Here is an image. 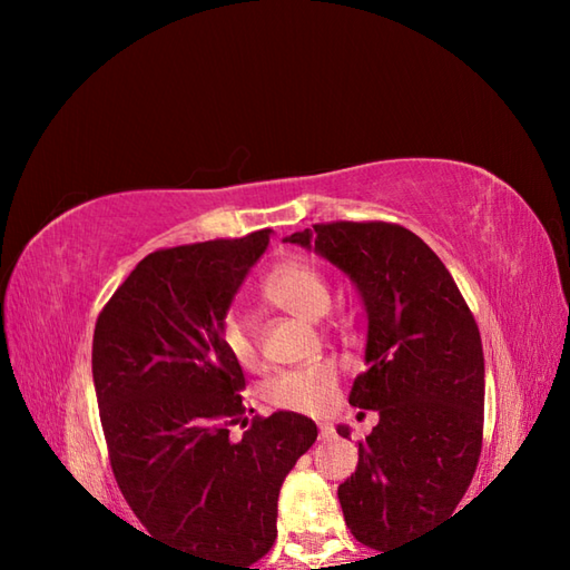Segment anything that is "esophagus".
Here are the masks:
<instances>
[{
    "instance_id": "obj_1",
    "label": "esophagus",
    "mask_w": 570,
    "mask_h": 570,
    "mask_svg": "<svg viewBox=\"0 0 570 570\" xmlns=\"http://www.w3.org/2000/svg\"><path fill=\"white\" fill-rule=\"evenodd\" d=\"M320 435L322 438H332L334 435V428L330 422H320Z\"/></svg>"
}]
</instances>
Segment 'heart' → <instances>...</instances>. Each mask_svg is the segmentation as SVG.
I'll list each match as a JSON object with an SVG mask.
<instances>
[{"instance_id":"obj_1","label":"heart","mask_w":570,"mask_h":570,"mask_svg":"<svg viewBox=\"0 0 570 570\" xmlns=\"http://www.w3.org/2000/svg\"><path fill=\"white\" fill-rule=\"evenodd\" d=\"M264 296L274 306L298 316V320L316 322L330 312L332 292L320 268L306 262H286L276 266L264 282ZM220 342L234 360L254 370L258 366V346L246 324L236 314H228L220 322ZM340 374L330 362H316L298 370H286L274 374L264 384V400L276 410L322 414L334 404Z\"/></svg>"}]
</instances>
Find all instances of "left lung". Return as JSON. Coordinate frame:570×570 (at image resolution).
<instances>
[{
    "instance_id": "1",
    "label": "left lung",
    "mask_w": 570,
    "mask_h": 570,
    "mask_svg": "<svg viewBox=\"0 0 570 570\" xmlns=\"http://www.w3.org/2000/svg\"><path fill=\"white\" fill-rule=\"evenodd\" d=\"M286 240L330 258L362 294L366 372L350 404L377 410L380 422L336 495L352 535L390 553L455 513L475 475L485 410L475 316L435 250L404 226L334 220ZM336 432L350 438L344 424Z\"/></svg>"
}]
</instances>
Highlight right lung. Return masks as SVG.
<instances>
[{
	"instance_id": "right-lung-1",
	"label": "right lung",
	"mask_w": 570,
	"mask_h": 570,
	"mask_svg": "<svg viewBox=\"0 0 570 570\" xmlns=\"http://www.w3.org/2000/svg\"><path fill=\"white\" fill-rule=\"evenodd\" d=\"M272 230L153 250L102 306L92 380L112 475L148 533L208 561L250 568L276 540V500L316 424L246 417L240 364L220 322ZM254 412V410H248ZM234 423L245 435L230 441Z\"/></svg>"
}]
</instances>
